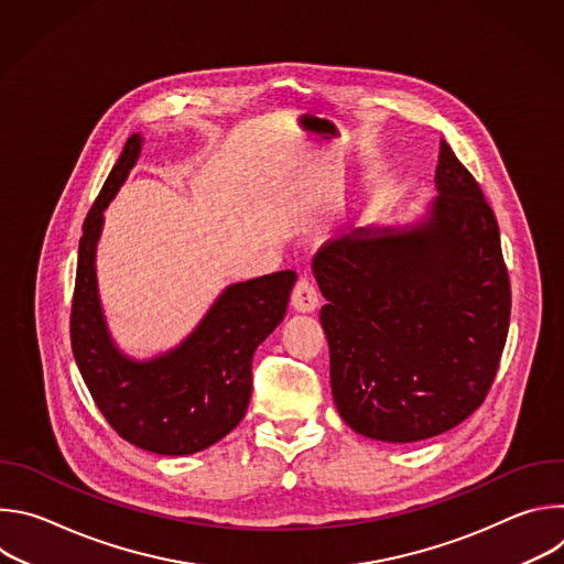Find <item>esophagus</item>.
I'll list each match as a JSON object with an SVG mask.
<instances>
[{"mask_svg":"<svg viewBox=\"0 0 564 564\" xmlns=\"http://www.w3.org/2000/svg\"><path fill=\"white\" fill-rule=\"evenodd\" d=\"M292 307L296 312H314L318 307V292H316V288L307 279H301L294 285V290H292Z\"/></svg>","mask_w":564,"mask_h":564,"instance_id":"esophagus-1","label":"esophagus"}]
</instances>
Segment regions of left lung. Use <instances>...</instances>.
Masks as SVG:
<instances>
[{"mask_svg":"<svg viewBox=\"0 0 564 564\" xmlns=\"http://www.w3.org/2000/svg\"><path fill=\"white\" fill-rule=\"evenodd\" d=\"M435 189L413 223L359 227L312 261L335 406L379 442H422L477 411L509 333L498 220L444 140Z\"/></svg>","mask_w":564,"mask_h":564,"instance_id":"obj_1","label":"left lung"}]
</instances>
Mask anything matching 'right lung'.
<instances>
[{"label": "right lung", "instance_id": "obj_1", "mask_svg": "<svg viewBox=\"0 0 564 564\" xmlns=\"http://www.w3.org/2000/svg\"><path fill=\"white\" fill-rule=\"evenodd\" d=\"M142 147V133L127 140L85 220L70 346L79 375L113 431L142 451L176 457L209 448L243 420L252 394L254 350L283 321L296 272L231 283L181 344L144 359L127 355L107 324L96 259L105 209L127 183Z\"/></svg>", "mask_w": 564, "mask_h": 564}]
</instances>
